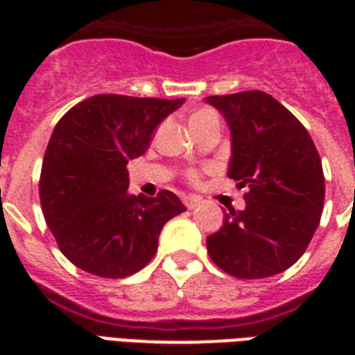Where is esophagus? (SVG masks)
Wrapping results in <instances>:
<instances>
[{
	"label": "esophagus",
	"mask_w": 355,
	"mask_h": 355,
	"mask_svg": "<svg viewBox=\"0 0 355 355\" xmlns=\"http://www.w3.org/2000/svg\"><path fill=\"white\" fill-rule=\"evenodd\" d=\"M186 209H196L199 205V198H193V196H186L184 198Z\"/></svg>",
	"instance_id": "1"
}]
</instances>
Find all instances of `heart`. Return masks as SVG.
I'll return each mask as SVG.
<instances>
[{
	"instance_id": "1",
	"label": "heart",
	"mask_w": 355,
	"mask_h": 355,
	"mask_svg": "<svg viewBox=\"0 0 355 355\" xmlns=\"http://www.w3.org/2000/svg\"><path fill=\"white\" fill-rule=\"evenodd\" d=\"M211 116H216V112L211 111V109H207V107H203V109H199V111H196L193 114H191L190 124H198V122H201V120H205V118H211ZM198 177H199L198 171H190L191 180H198Z\"/></svg>"
}]
</instances>
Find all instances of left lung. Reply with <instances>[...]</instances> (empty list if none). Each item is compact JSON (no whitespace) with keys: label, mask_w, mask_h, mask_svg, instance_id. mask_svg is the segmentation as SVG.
I'll list each match as a JSON object with an SVG mask.
<instances>
[{"label":"left lung","mask_w":355,"mask_h":355,"mask_svg":"<svg viewBox=\"0 0 355 355\" xmlns=\"http://www.w3.org/2000/svg\"><path fill=\"white\" fill-rule=\"evenodd\" d=\"M231 130L227 177L246 188V209H231L207 237L214 263L235 278L290 269L306 250L324 211L322 159L309 131L259 90L207 97Z\"/></svg>","instance_id":"1"}]
</instances>
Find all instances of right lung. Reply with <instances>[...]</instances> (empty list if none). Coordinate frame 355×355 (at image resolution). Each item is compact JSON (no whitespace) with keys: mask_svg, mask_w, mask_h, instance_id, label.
Returning <instances> with one entry per match:
<instances>
[{"mask_svg":"<svg viewBox=\"0 0 355 355\" xmlns=\"http://www.w3.org/2000/svg\"><path fill=\"white\" fill-rule=\"evenodd\" d=\"M182 103L99 94L60 118L44 152L39 198L60 250L78 269L101 278L141 271L156 254L165 222L186 211L169 190L130 196L125 169Z\"/></svg>","mask_w":355,"mask_h":355,"instance_id":"obj_1","label":"right lung"}]
</instances>
